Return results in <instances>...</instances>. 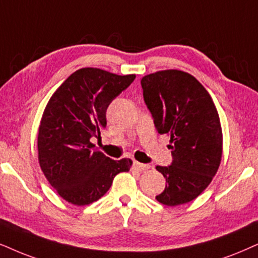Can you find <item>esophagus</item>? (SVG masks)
Masks as SVG:
<instances>
[{"label": "esophagus", "instance_id": "obj_1", "mask_svg": "<svg viewBox=\"0 0 258 258\" xmlns=\"http://www.w3.org/2000/svg\"><path fill=\"white\" fill-rule=\"evenodd\" d=\"M149 168H150V165H148V164H143V163H139L137 161L133 162V169L137 171H144Z\"/></svg>", "mask_w": 258, "mask_h": 258}]
</instances>
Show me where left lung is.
<instances>
[{
	"instance_id": "1",
	"label": "left lung",
	"mask_w": 258,
	"mask_h": 258,
	"mask_svg": "<svg viewBox=\"0 0 258 258\" xmlns=\"http://www.w3.org/2000/svg\"><path fill=\"white\" fill-rule=\"evenodd\" d=\"M143 96L159 135L170 137L172 162L156 169L165 189L156 197L165 206L194 200L217 174L223 155L218 110L205 87L190 74L163 70L140 81Z\"/></svg>"
}]
</instances>
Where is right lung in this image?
Segmentation results:
<instances>
[{
    "label": "right lung",
    "mask_w": 258,
    "mask_h": 258,
    "mask_svg": "<svg viewBox=\"0 0 258 258\" xmlns=\"http://www.w3.org/2000/svg\"><path fill=\"white\" fill-rule=\"evenodd\" d=\"M97 68L75 71L45 107L38 133V158L45 177L65 201L86 206L103 197L132 161L107 157L93 150L107 125L109 103L135 81Z\"/></svg>",
    "instance_id": "1"
}]
</instances>
